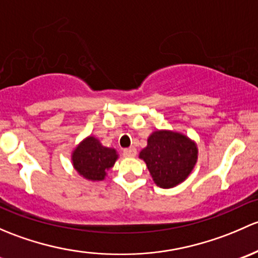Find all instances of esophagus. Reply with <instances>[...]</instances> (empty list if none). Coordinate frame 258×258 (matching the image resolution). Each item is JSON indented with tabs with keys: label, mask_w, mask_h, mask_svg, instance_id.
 <instances>
[{
	"label": "esophagus",
	"mask_w": 258,
	"mask_h": 258,
	"mask_svg": "<svg viewBox=\"0 0 258 258\" xmlns=\"http://www.w3.org/2000/svg\"><path fill=\"white\" fill-rule=\"evenodd\" d=\"M123 154H124V155H125V156H129V158H132V156L137 155V149H135V148L124 149Z\"/></svg>",
	"instance_id": "34e87169"
}]
</instances>
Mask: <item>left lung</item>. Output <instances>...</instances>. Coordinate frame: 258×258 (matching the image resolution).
Listing matches in <instances>:
<instances>
[{"instance_id":"obj_1","label":"left lung","mask_w":258,"mask_h":258,"mask_svg":"<svg viewBox=\"0 0 258 258\" xmlns=\"http://www.w3.org/2000/svg\"><path fill=\"white\" fill-rule=\"evenodd\" d=\"M140 158L147 163L155 184L169 188L188 176L198 159V149L185 135L158 130L149 137Z\"/></svg>"}]
</instances>
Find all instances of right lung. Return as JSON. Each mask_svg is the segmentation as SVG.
Listing matches in <instances>:
<instances>
[{
    "instance_id": "1",
    "label": "right lung",
    "mask_w": 258,
    "mask_h": 258,
    "mask_svg": "<svg viewBox=\"0 0 258 258\" xmlns=\"http://www.w3.org/2000/svg\"><path fill=\"white\" fill-rule=\"evenodd\" d=\"M116 158L118 155L114 149L103 147L94 137L87 138L72 156L77 171L93 181L104 179L105 171L114 165Z\"/></svg>"
}]
</instances>
